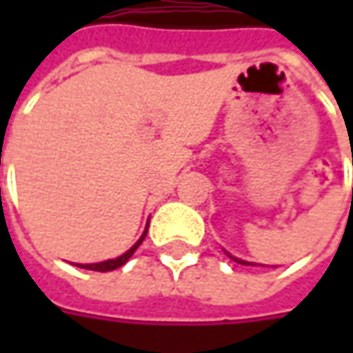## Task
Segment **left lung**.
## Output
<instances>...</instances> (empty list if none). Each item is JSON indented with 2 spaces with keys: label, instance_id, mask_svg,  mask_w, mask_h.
<instances>
[{
  "label": "left lung",
  "instance_id": "obj_1",
  "mask_svg": "<svg viewBox=\"0 0 353 353\" xmlns=\"http://www.w3.org/2000/svg\"><path fill=\"white\" fill-rule=\"evenodd\" d=\"M225 255H228V257H232V259H234L236 263H241V265H257V263H251V261H243V259H239V257H234V255H232V253H228V251H225Z\"/></svg>",
  "mask_w": 353,
  "mask_h": 353
}]
</instances>
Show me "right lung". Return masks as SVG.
I'll return each instance as SVG.
<instances>
[{
	"label": "right lung",
	"mask_w": 353,
	"mask_h": 353,
	"mask_svg": "<svg viewBox=\"0 0 353 353\" xmlns=\"http://www.w3.org/2000/svg\"><path fill=\"white\" fill-rule=\"evenodd\" d=\"M147 228H149V224L145 225V232L141 234V237L129 248L123 255H119V257H116V259H108V261H100V263H76V267H80V269H90V271H102V273H105V271H114V269H117V267H121V265H125L129 261V257L135 253V250L139 248L143 243V239H145V236H147Z\"/></svg>",
	"instance_id": "add662e5"
}]
</instances>
